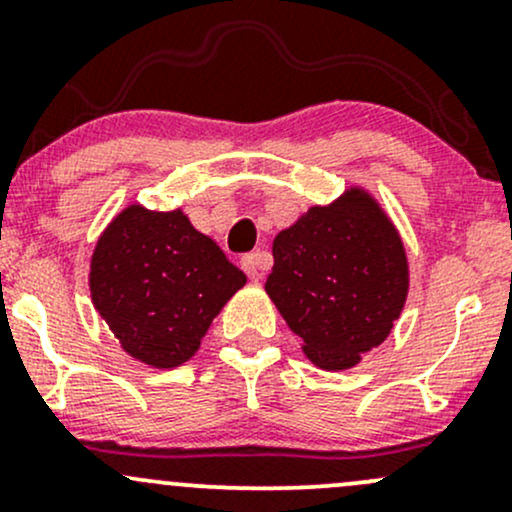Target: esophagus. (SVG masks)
Returning a JSON list of instances; mask_svg holds the SVG:
<instances>
[{
    "label": "esophagus",
    "instance_id": "34e87169",
    "mask_svg": "<svg viewBox=\"0 0 512 512\" xmlns=\"http://www.w3.org/2000/svg\"><path fill=\"white\" fill-rule=\"evenodd\" d=\"M269 264V255L267 252H250V255H245L243 260H240V267L245 269V274L250 276L252 281H260L262 279V272L267 269Z\"/></svg>",
    "mask_w": 512,
    "mask_h": 512
}]
</instances>
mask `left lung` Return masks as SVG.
<instances>
[{"instance_id":"8db88e82","label":"left lung","mask_w":512,"mask_h":512,"mask_svg":"<svg viewBox=\"0 0 512 512\" xmlns=\"http://www.w3.org/2000/svg\"><path fill=\"white\" fill-rule=\"evenodd\" d=\"M264 291L303 354L322 370H346L390 337L409 293L402 236L366 187L349 185L313 204L272 243Z\"/></svg>"}]
</instances>
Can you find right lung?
Returning <instances> with one entry per match:
<instances>
[{"label":"right lung","instance_id":"right-lung-1","mask_svg":"<svg viewBox=\"0 0 512 512\" xmlns=\"http://www.w3.org/2000/svg\"><path fill=\"white\" fill-rule=\"evenodd\" d=\"M245 281L180 207L156 211L129 202L96 240L88 291L125 354L168 370L197 354Z\"/></svg>","mask_w":512,"mask_h":512}]
</instances>
